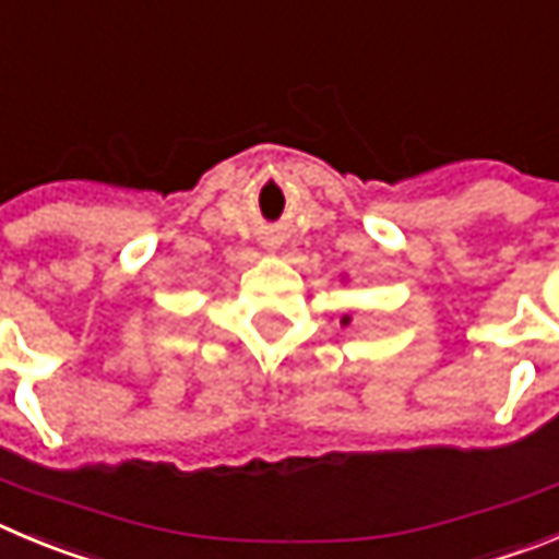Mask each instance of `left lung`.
Instances as JSON below:
<instances>
[{
    "mask_svg": "<svg viewBox=\"0 0 559 559\" xmlns=\"http://www.w3.org/2000/svg\"><path fill=\"white\" fill-rule=\"evenodd\" d=\"M344 322H347V320H344Z\"/></svg>",
    "mask_w": 559,
    "mask_h": 559,
    "instance_id": "1",
    "label": "left lung"
}]
</instances>
